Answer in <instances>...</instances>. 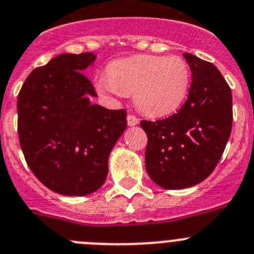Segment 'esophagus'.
<instances>
[{
	"label": "esophagus",
	"mask_w": 254,
	"mask_h": 254,
	"mask_svg": "<svg viewBox=\"0 0 254 254\" xmlns=\"http://www.w3.org/2000/svg\"><path fill=\"white\" fill-rule=\"evenodd\" d=\"M127 125H130V127H132V125H136L139 123V119L136 118L135 115H132V114H129L127 118Z\"/></svg>",
	"instance_id": "34e87169"
}]
</instances>
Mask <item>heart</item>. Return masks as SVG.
<instances>
[{
  "label": "heart",
  "mask_w": 254,
  "mask_h": 254,
  "mask_svg": "<svg viewBox=\"0 0 254 254\" xmlns=\"http://www.w3.org/2000/svg\"><path fill=\"white\" fill-rule=\"evenodd\" d=\"M190 81V68L184 59L138 55L111 63L108 75L96 79V87L118 98L132 94L141 113L159 118L181 108Z\"/></svg>",
  "instance_id": "obj_1"
}]
</instances>
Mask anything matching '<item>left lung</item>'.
<instances>
[{"label": "left lung", "mask_w": 254, "mask_h": 254, "mask_svg": "<svg viewBox=\"0 0 254 254\" xmlns=\"http://www.w3.org/2000/svg\"><path fill=\"white\" fill-rule=\"evenodd\" d=\"M191 71L188 99L169 118L140 125L146 132L145 168L154 183L183 189L212 174L232 131V91L213 64L183 54Z\"/></svg>", "instance_id": "left-lung-1"}]
</instances>
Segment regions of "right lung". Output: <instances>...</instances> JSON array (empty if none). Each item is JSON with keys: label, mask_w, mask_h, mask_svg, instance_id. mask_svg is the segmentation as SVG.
Segmentation results:
<instances>
[{"label": "right lung", "mask_w": 254, "mask_h": 254, "mask_svg": "<svg viewBox=\"0 0 254 254\" xmlns=\"http://www.w3.org/2000/svg\"><path fill=\"white\" fill-rule=\"evenodd\" d=\"M92 52L63 54L32 70L17 96V131L31 172L63 195L98 190L108 175V158L127 127V111L89 101L96 96L82 73Z\"/></svg>", "instance_id": "1"}]
</instances>
